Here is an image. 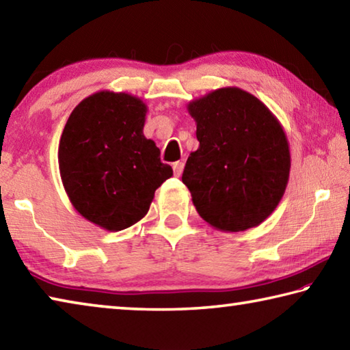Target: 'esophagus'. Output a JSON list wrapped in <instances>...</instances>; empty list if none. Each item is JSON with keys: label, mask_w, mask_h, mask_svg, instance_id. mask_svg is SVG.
<instances>
[{"label": "esophagus", "mask_w": 350, "mask_h": 350, "mask_svg": "<svg viewBox=\"0 0 350 350\" xmlns=\"http://www.w3.org/2000/svg\"><path fill=\"white\" fill-rule=\"evenodd\" d=\"M183 167H185V163H183V162H176V163H173V170H174V176H176V177H179V176L182 174Z\"/></svg>", "instance_id": "obj_1"}]
</instances>
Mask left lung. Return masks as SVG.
Wrapping results in <instances>:
<instances>
[{"label": "left lung", "mask_w": 350, "mask_h": 350, "mask_svg": "<svg viewBox=\"0 0 350 350\" xmlns=\"http://www.w3.org/2000/svg\"><path fill=\"white\" fill-rule=\"evenodd\" d=\"M199 148L182 182L199 216L222 232H244L280 204L290 173L286 133L260 100L221 88L188 105Z\"/></svg>", "instance_id": "1"}]
</instances>
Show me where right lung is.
<instances>
[{"label": "right lung", "instance_id": "obj_1", "mask_svg": "<svg viewBox=\"0 0 350 350\" xmlns=\"http://www.w3.org/2000/svg\"><path fill=\"white\" fill-rule=\"evenodd\" d=\"M146 105L125 92L100 91L70 112L58 165L74 208L109 232L139 222L154 191L173 176L161 150L144 135Z\"/></svg>", "mask_w": 350, "mask_h": 350}]
</instances>
